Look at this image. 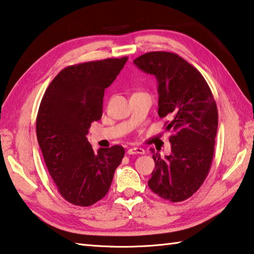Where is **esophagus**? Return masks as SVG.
<instances>
[{"label":"esophagus","mask_w":254,"mask_h":254,"mask_svg":"<svg viewBox=\"0 0 254 254\" xmlns=\"http://www.w3.org/2000/svg\"><path fill=\"white\" fill-rule=\"evenodd\" d=\"M145 151L142 147H128L127 154H144Z\"/></svg>","instance_id":"esophagus-1"}]
</instances>
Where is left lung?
<instances>
[{
    "mask_svg": "<svg viewBox=\"0 0 254 254\" xmlns=\"http://www.w3.org/2000/svg\"><path fill=\"white\" fill-rule=\"evenodd\" d=\"M135 65L158 81L159 117L169 119L171 153L152 150L155 169L149 188L164 200L181 202L199 190L214 154L218 109L204 77L186 60L156 51L136 58Z\"/></svg>",
    "mask_w": 254,
    "mask_h": 254,
    "instance_id": "8db88e82",
    "label": "left lung"
}]
</instances>
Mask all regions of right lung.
Listing matches in <instances>:
<instances>
[{"label":"right lung","instance_id":"right-lung-1","mask_svg":"<svg viewBox=\"0 0 254 254\" xmlns=\"http://www.w3.org/2000/svg\"><path fill=\"white\" fill-rule=\"evenodd\" d=\"M127 57L70 65L50 83L36 117V136L51 178L64 199L90 206L111 187L124 147L94 152L87 141L91 123L102 117L104 90L112 84Z\"/></svg>","mask_w":254,"mask_h":254}]
</instances>
